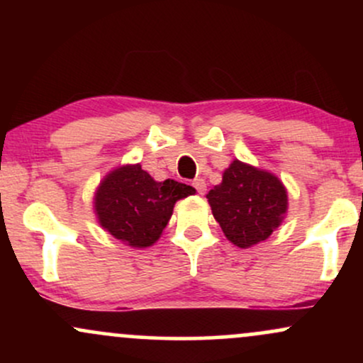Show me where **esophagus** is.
<instances>
[{"mask_svg":"<svg viewBox=\"0 0 363 363\" xmlns=\"http://www.w3.org/2000/svg\"><path fill=\"white\" fill-rule=\"evenodd\" d=\"M193 186H194V189L198 191L199 194H205V191H206V182H205V179H194Z\"/></svg>","mask_w":363,"mask_h":363,"instance_id":"esophagus-1","label":"esophagus"}]
</instances>
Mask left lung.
Returning a JSON list of instances; mask_svg holds the SVG:
<instances>
[{
	"label": "left lung",
	"mask_w": 363,
	"mask_h": 363,
	"mask_svg": "<svg viewBox=\"0 0 363 363\" xmlns=\"http://www.w3.org/2000/svg\"><path fill=\"white\" fill-rule=\"evenodd\" d=\"M206 198L225 237L240 249L268 239L289 211V193L278 176L237 158Z\"/></svg>",
	"instance_id": "left-lung-1"
}]
</instances>
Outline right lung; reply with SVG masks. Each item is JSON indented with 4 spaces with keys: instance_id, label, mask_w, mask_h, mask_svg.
<instances>
[{
    "instance_id": "1",
    "label": "right lung",
    "mask_w": 363,
    "mask_h": 363,
    "mask_svg": "<svg viewBox=\"0 0 363 363\" xmlns=\"http://www.w3.org/2000/svg\"><path fill=\"white\" fill-rule=\"evenodd\" d=\"M196 194L193 186L174 179L158 182L140 164L107 172L94 193V213L106 232L133 249L160 239L179 199Z\"/></svg>"
}]
</instances>
